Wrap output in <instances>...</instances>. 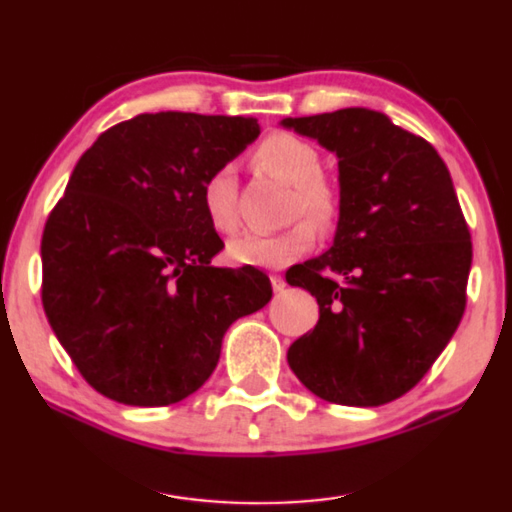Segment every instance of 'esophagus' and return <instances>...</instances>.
I'll use <instances>...</instances> for the list:
<instances>
[{"mask_svg":"<svg viewBox=\"0 0 512 512\" xmlns=\"http://www.w3.org/2000/svg\"><path fill=\"white\" fill-rule=\"evenodd\" d=\"M271 283H273V290H276V292H285V278L283 276H273L271 278Z\"/></svg>","mask_w":512,"mask_h":512,"instance_id":"1","label":"esophagus"}]
</instances>
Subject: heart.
<instances>
[{
  "instance_id": "heart-1",
  "label": "heart",
  "mask_w": 512,
  "mask_h": 512,
  "mask_svg": "<svg viewBox=\"0 0 512 512\" xmlns=\"http://www.w3.org/2000/svg\"><path fill=\"white\" fill-rule=\"evenodd\" d=\"M255 160L264 171L292 185L290 218L306 215L320 229H329L341 215V194L336 185L322 176V157L313 143L294 134H271L259 143ZM201 206L213 229L227 234L236 229V171L232 164H220L201 185ZM318 241V232L307 220L276 234H241L229 241L227 255L236 264L280 266L308 253Z\"/></svg>"
}]
</instances>
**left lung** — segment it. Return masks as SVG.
<instances>
[{"instance_id":"1","label":"left lung","mask_w":512,"mask_h":512,"mask_svg":"<svg viewBox=\"0 0 512 512\" xmlns=\"http://www.w3.org/2000/svg\"><path fill=\"white\" fill-rule=\"evenodd\" d=\"M283 125L334 150L341 181L334 246L285 276L320 306L287 362L320 399L383 406L427 376L464 315L473 246L455 185L436 148L385 113Z\"/></svg>"}]
</instances>
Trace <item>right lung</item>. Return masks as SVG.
<instances>
[{
    "instance_id": "right-lung-1",
    "label": "right lung",
    "mask_w": 512,
    "mask_h": 512,
    "mask_svg": "<svg viewBox=\"0 0 512 512\" xmlns=\"http://www.w3.org/2000/svg\"><path fill=\"white\" fill-rule=\"evenodd\" d=\"M259 134L253 118L141 113L78 160L41 236V301L88 385L127 406L190 397L234 320L271 301L255 266L220 269L225 248L201 185Z\"/></svg>"
}]
</instances>
